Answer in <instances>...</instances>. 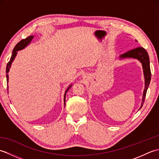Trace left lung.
Returning a JSON list of instances; mask_svg holds the SVG:
<instances>
[{
	"mask_svg": "<svg viewBox=\"0 0 159 159\" xmlns=\"http://www.w3.org/2000/svg\"><path fill=\"white\" fill-rule=\"evenodd\" d=\"M137 42V40H136ZM126 58H133L139 60L142 64L143 71L145 79V89L143 91V97H142V102H141L140 109L142 107L143 102L146 98L147 89L149 87L150 80H151V71L150 67V59L147 51L143 47H138V48H134L131 50H129L124 54H122L120 56V59H126Z\"/></svg>",
	"mask_w": 159,
	"mask_h": 159,
	"instance_id": "8db88e82",
	"label": "left lung"
}]
</instances>
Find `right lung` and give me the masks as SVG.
<instances>
[{
	"label": "right lung",
	"mask_w": 159,
	"mask_h": 159,
	"mask_svg": "<svg viewBox=\"0 0 159 159\" xmlns=\"http://www.w3.org/2000/svg\"><path fill=\"white\" fill-rule=\"evenodd\" d=\"M33 39V36L31 35V36L28 37V38H26V39H22L21 41L17 43L16 46H15V48H13V52H12V55H11V59H10L9 61L8 62L7 65V67H6L7 83L9 82L8 72H9V70H10V67H11V63H12V62L13 61H14L17 55V53H18V50L24 49V48H25V47H26L29 44H30V43L31 42ZM71 87H72V85H70L68 87H67V89H66V92H65V94H64V106H65V104H66V93H67V91H68L70 89Z\"/></svg>",
	"instance_id": "right-lung-1"
}]
</instances>
